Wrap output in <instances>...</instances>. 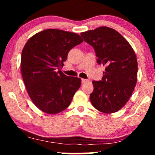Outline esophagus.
<instances>
[{"label": "esophagus", "mask_w": 155, "mask_h": 155, "mask_svg": "<svg viewBox=\"0 0 155 155\" xmlns=\"http://www.w3.org/2000/svg\"><path fill=\"white\" fill-rule=\"evenodd\" d=\"M88 82V80L82 79V83H85V82Z\"/></svg>", "instance_id": "obj_1"}]
</instances>
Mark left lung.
I'll return each instance as SVG.
<instances>
[{
  "label": "left lung",
  "mask_w": 155,
  "mask_h": 155,
  "mask_svg": "<svg viewBox=\"0 0 155 155\" xmlns=\"http://www.w3.org/2000/svg\"><path fill=\"white\" fill-rule=\"evenodd\" d=\"M80 35L94 47L97 62L105 66L102 80L92 82L91 103L102 113H115L128 102L136 85L137 61L134 50L119 32L108 27Z\"/></svg>",
  "instance_id": "obj_1"
}]
</instances>
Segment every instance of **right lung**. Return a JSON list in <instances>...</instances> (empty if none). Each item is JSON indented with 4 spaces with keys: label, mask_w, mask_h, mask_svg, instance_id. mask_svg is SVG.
Masks as SVG:
<instances>
[{
    "label": "right lung",
    "mask_w": 155,
    "mask_h": 155,
    "mask_svg": "<svg viewBox=\"0 0 155 155\" xmlns=\"http://www.w3.org/2000/svg\"><path fill=\"white\" fill-rule=\"evenodd\" d=\"M83 39L79 35L48 29L29 38L21 55V73L27 92L41 111L56 114L68 107L81 85L77 77L61 71L68 54Z\"/></svg>",
    "instance_id": "obj_1"
}]
</instances>
